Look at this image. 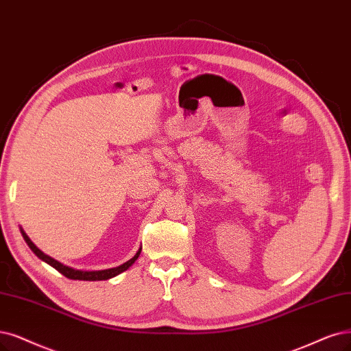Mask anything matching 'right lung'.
Listing matches in <instances>:
<instances>
[{
    "label": "right lung",
    "mask_w": 351,
    "mask_h": 351,
    "mask_svg": "<svg viewBox=\"0 0 351 351\" xmlns=\"http://www.w3.org/2000/svg\"><path fill=\"white\" fill-rule=\"evenodd\" d=\"M21 234H23V239L25 240V243H27L29 247L32 249V252L38 257L42 258L43 262H46L47 265H50L51 267H55L58 271H60V274L63 276H66L69 279H73V280H107V279H111L117 275L123 274L124 270H127L130 266H132L137 258L140 256V252H141V247L137 250V253L130 258V261H127L125 263L117 266V267H111V269H106V270H77V269H73V267H69L66 265H63L58 261H55L53 257L47 256L46 253H43L40 249L37 247V245L30 240V237L25 234V231L23 228H20Z\"/></svg>",
    "instance_id": "obj_1"
}]
</instances>
